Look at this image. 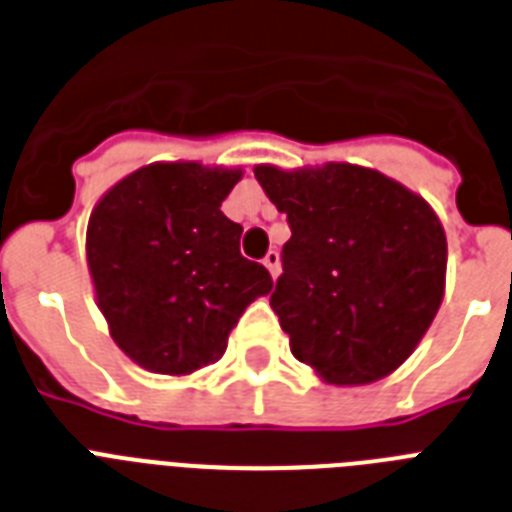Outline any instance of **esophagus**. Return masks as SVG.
<instances>
[{"label":"esophagus","instance_id":"1","mask_svg":"<svg viewBox=\"0 0 512 512\" xmlns=\"http://www.w3.org/2000/svg\"><path fill=\"white\" fill-rule=\"evenodd\" d=\"M263 265L270 270V276L278 278V273H281V257H278L276 249H270L268 255L263 257Z\"/></svg>","mask_w":512,"mask_h":512}]
</instances>
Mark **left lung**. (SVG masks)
<instances>
[{
    "instance_id": "1",
    "label": "left lung",
    "mask_w": 512,
    "mask_h": 512,
    "mask_svg": "<svg viewBox=\"0 0 512 512\" xmlns=\"http://www.w3.org/2000/svg\"><path fill=\"white\" fill-rule=\"evenodd\" d=\"M255 178L292 228L270 294L292 355L336 386L397 371L444 297L447 236L429 202L350 162L257 165Z\"/></svg>"
}]
</instances>
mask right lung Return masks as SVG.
I'll list each match as a JSON object with an SVG mask.
<instances>
[{
    "label": "right lung",
    "mask_w": 512,
    "mask_h": 512,
    "mask_svg": "<svg viewBox=\"0 0 512 512\" xmlns=\"http://www.w3.org/2000/svg\"><path fill=\"white\" fill-rule=\"evenodd\" d=\"M239 168L152 162L99 199L86 260L110 336L152 373L189 376L218 363L228 334L270 273L239 252L244 228L220 213Z\"/></svg>",
    "instance_id": "add662e5"
}]
</instances>
